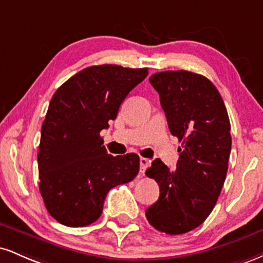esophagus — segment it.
Returning a JSON list of instances; mask_svg holds the SVG:
<instances>
[{
  "label": "esophagus",
  "instance_id": "34e87169",
  "mask_svg": "<svg viewBox=\"0 0 263 263\" xmlns=\"http://www.w3.org/2000/svg\"><path fill=\"white\" fill-rule=\"evenodd\" d=\"M149 163H151L149 159L141 157V159H140V171H141V173H144V172H146L147 168H148Z\"/></svg>",
  "mask_w": 263,
  "mask_h": 263
}]
</instances>
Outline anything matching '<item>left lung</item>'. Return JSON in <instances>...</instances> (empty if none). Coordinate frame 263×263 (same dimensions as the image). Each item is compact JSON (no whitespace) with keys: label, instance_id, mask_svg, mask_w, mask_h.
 Wrapping results in <instances>:
<instances>
[{"label":"left lung","instance_id":"left-lung-1","mask_svg":"<svg viewBox=\"0 0 263 263\" xmlns=\"http://www.w3.org/2000/svg\"><path fill=\"white\" fill-rule=\"evenodd\" d=\"M149 83L182 147L177 170L157 158L146 171L159 185L158 200L146 210V218L158 231L185 234L203 224L218 201L231 152L230 120L218 89L203 75L161 71Z\"/></svg>","mask_w":263,"mask_h":263}]
</instances>
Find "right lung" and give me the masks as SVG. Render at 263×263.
Segmentation results:
<instances>
[{"instance_id": "obj_1", "label": "right lung", "mask_w": 263, "mask_h": 263, "mask_svg": "<svg viewBox=\"0 0 263 263\" xmlns=\"http://www.w3.org/2000/svg\"><path fill=\"white\" fill-rule=\"evenodd\" d=\"M147 74V68L89 66L53 95L42 125L39 190L48 213L60 224H92L100 218L107 193L137 176L140 157L108 155L100 132Z\"/></svg>"}]
</instances>
